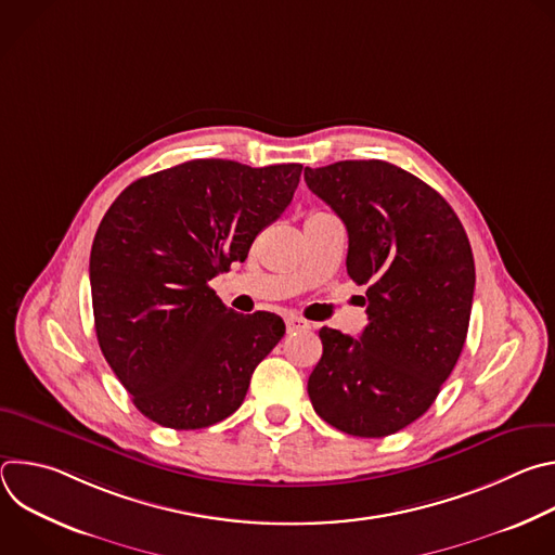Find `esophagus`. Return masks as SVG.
Wrapping results in <instances>:
<instances>
[{
    "label": "esophagus",
    "instance_id": "esophagus-1",
    "mask_svg": "<svg viewBox=\"0 0 555 555\" xmlns=\"http://www.w3.org/2000/svg\"><path fill=\"white\" fill-rule=\"evenodd\" d=\"M285 325H287L289 334L292 332H309L311 330V325L305 319H300V315H294V313L285 315Z\"/></svg>",
    "mask_w": 555,
    "mask_h": 555
}]
</instances>
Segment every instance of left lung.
<instances>
[{
	"instance_id": "left-lung-1",
	"label": "left lung",
	"mask_w": 555,
	"mask_h": 555,
	"mask_svg": "<svg viewBox=\"0 0 555 555\" xmlns=\"http://www.w3.org/2000/svg\"><path fill=\"white\" fill-rule=\"evenodd\" d=\"M311 193L349 232L347 274L366 285L360 338L323 327L307 392L313 411L353 437L420 420L452 373L469 325L474 257L450 204L382 160L305 167Z\"/></svg>"
}]
</instances>
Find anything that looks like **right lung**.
Wrapping results in <instances>:
<instances>
[{
  "mask_svg": "<svg viewBox=\"0 0 555 555\" xmlns=\"http://www.w3.org/2000/svg\"><path fill=\"white\" fill-rule=\"evenodd\" d=\"M300 171L191 160L135 180L105 212L90 255L96 338L151 422L197 430L225 420L283 338L281 315L236 313L208 281L246 261Z\"/></svg>",
  "mask_w": 555,
  "mask_h": 555,
  "instance_id": "add662e5",
  "label": "right lung"
}]
</instances>
